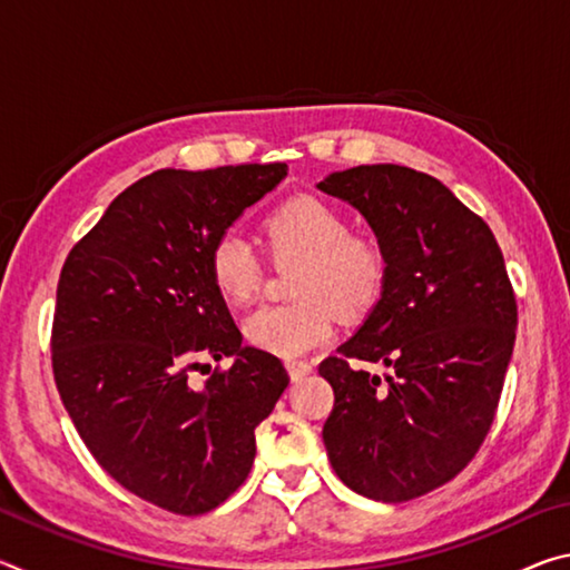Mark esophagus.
I'll return each mask as SVG.
<instances>
[{
	"label": "esophagus",
	"instance_id": "obj_1",
	"mask_svg": "<svg viewBox=\"0 0 570 570\" xmlns=\"http://www.w3.org/2000/svg\"><path fill=\"white\" fill-rule=\"evenodd\" d=\"M312 370L314 366L304 360H286V372H288V377H292V382L304 380L306 374H312Z\"/></svg>",
	"mask_w": 570,
	"mask_h": 570
}]
</instances>
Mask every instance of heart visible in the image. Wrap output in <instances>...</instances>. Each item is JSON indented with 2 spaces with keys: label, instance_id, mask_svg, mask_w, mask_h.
<instances>
[{
  "label": "heart",
  "instance_id": "1",
  "mask_svg": "<svg viewBox=\"0 0 570 570\" xmlns=\"http://www.w3.org/2000/svg\"><path fill=\"white\" fill-rule=\"evenodd\" d=\"M264 236L278 262H298L288 304H264L244 322L256 350L298 356L326 344L336 332V312L362 316L387 286V250L374 236L352 234L350 220L314 196L286 200L264 220ZM208 276L230 304H246L262 284L254 246L238 230H224L208 248Z\"/></svg>",
  "mask_w": 570,
  "mask_h": 570
}]
</instances>
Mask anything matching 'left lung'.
<instances>
[{
	"instance_id": "1",
	"label": "left lung",
	"mask_w": 570,
	"mask_h": 570,
	"mask_svg": "<svg viewBox=\"0 0 570 570\" xmlns=\"http://www.w3.org/2000/svg\"><path fill=\"white\" fill-rule=\"evenodd\" d=\"M316 188L360 210L390 262L380 302L320 364L334 390L324 448L354 493L404 503L455 478L485 440L513 356L515 294L493 230L428 173L377 163Z\"/></svg>"
}]
</instances>
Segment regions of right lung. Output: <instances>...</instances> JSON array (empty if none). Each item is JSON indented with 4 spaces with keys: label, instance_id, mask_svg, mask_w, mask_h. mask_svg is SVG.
<instances>
[{
    "label": "right lung",
    "instance_id": "right-lung-1",
    "mask_svg": "<svg viewBox=\"0 0 570 570\" xmlns=\"http://www.w3.org/2000/svg\"><path fill=\"white\" fill-rule=\"evenodd\" d=\"M286 163L163 168L132 183L67 256L52 370L67 414L110 478L178 515L218 508L248 478L256 428L288 384L244 346L208 276V248L286 178ZM210 355L235 364L193 389Z\"/></svg>",
    "mask_w": 570,
    "mask_h": 570
}]
</instances>
